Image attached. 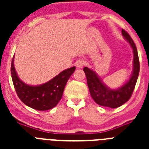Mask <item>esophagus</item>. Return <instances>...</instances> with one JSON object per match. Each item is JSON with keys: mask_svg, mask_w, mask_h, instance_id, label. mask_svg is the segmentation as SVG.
<instances>
[{"mask_svg": "<svg viewBox=\"0 0 149 149\" xmlns=\"http://www.w3.org/2000/svg\"><path fill=\"white\" fill-rule=\"evenodd\" d=\"M84 65H85V63H84V61L83 60H80L76 62V66L79 68H83L84 66Z\"/></svg>", "mask_w": 149, "mask_h": 149, "instance_id": "1", "label": "esophagus"}]
</instances>
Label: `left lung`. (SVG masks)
<instances>
[{"label":"left lung","instance_id":"1","mask_svg":"<svg viewBox=\"0 0 149 149\" xmlns=\"http://www.w3.org/2000/svg\"><path fill=\"white\" fill-rule=\"evenodd\" d=\"M122 33L132 48L134 53L133 72L128 81L118 89H110L104 84L95 71L87 67L84 68L92 98L98 104L110 108L119 107L130 99L137 81L139 72V62L136 45L125 30L122 29Z\"/></svg>","mask_w":149,"mask_h":149}]
</instances>
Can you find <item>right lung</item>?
Returning a JSON list of instances; mask_svg holds the SVG:
<instances>
[{
    "instance_id": "1",
    "label": "right lung",
    "mask_w": 149,
    "mask_h": 149,
    "mask_svg": "<svg viewBox=\"0 0 149 149\" xmlns=\"http://www.w3.org/2000/svg\"><path fill=\"white\" fill-rule=\"evenodd\" d=\"M74 70L75 66L67 68L48 82L30 86L18 77L14 66V56L11 64L12 79L18 98L24 104L37 110H51L58 104L65 84Z\"/></svg>"
}]
</instances>
